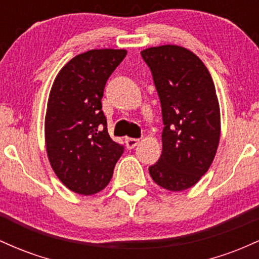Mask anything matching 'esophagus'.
<instances>
[{
    "instance_id": "34e87169",
    "label": "esophagus",
    "mask_w": 259,
    "mask_h": 259,
    "mask_svg": "<svg viewBox=\"0 0 259 259\" xmlns=\"http://www.w3.org/2000/svg\"><path fill=\"white\" fill-rule=\"evenodd\" d=\"M138 144H139V139H132V138L125 139L126 148H129V150H132V148L135 147Z\"/></svg>"
}]
</instances>
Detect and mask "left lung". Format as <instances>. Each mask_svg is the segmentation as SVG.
I'll return each instance as SVG.
<instances>
[{"label":"left lung","instance_id":"8db88e82","mask_svg":"<svg viewBox=\"0 0 259 259\" xmlns=\"http://www.w3.org/2000/svg\"><path fill=\"white\" fill-rule=\"evenodd\" d=\"M162 107V154L148 168L154 183L183 191L212 164L221 139V108L212 76L194 52L177 45L141 51Z\"/></svg>","mask_w":259,"mask_h":259}]
</instances>
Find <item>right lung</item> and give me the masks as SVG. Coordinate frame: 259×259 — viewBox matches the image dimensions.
<instances>
[{
    "mask_svg": "<svg viewBox=\"0 0 259 259\" xmlns=\"http://www.w3.org/2000/svg\"><path fill=\"white\" fill-rule=\"evenodd\" d=\"M126 50L80 53L59 70L45 117L50 164L70 191L90 196L112 179L124 147L111 139L102 112L105 85Z\"/></svg>",
    "mask_w": 259,
    "mask_h": 259,
    "instance_id": "1",
    "label": "right lung"
}]
</instances>
